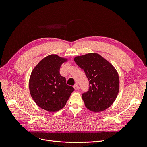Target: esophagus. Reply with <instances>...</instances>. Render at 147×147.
I'll list each match as a JSON object with an SVG mask.
<instances>
[{"label": "esophagus", "mask_w": 147, "mask_h": 147, "mask_svg": "<svg viewBox=\"0 0 147 147\" xmlns=\"http://www.w3.org/2000/svg\"><path fill=\"white\" fill-rule=\"evenodd\" d=\"M73 87H74V89H75V90H77V89H78V88H79L78 84V83H76V84H74V86Z\"/></svg>", "instance_id": "esophagus-1"}]
</instances>
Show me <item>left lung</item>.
<instances>
[{
  "mask_svg": "<svg viewBox=\"0 0 147 147\" xmlns=\"http://www.w3.org/2000/svg\"><path fill=\"white\" fill-rule=\"evenodd\" d=\"M89 80V90L82 94L89 110L101 112L109 108L116 99L120 88L119 74L114 66L97 53H89L74 58Z\"/></svg>",
  "mask_w": 147,
  "mask_h": 147,
  "instance_id": "8db88e82",
  "label": "left lung"
}]
</instances>
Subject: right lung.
I'll return each instance as SVG.
<instances>
[{
	"instance_id": "right-lung-1",
	"label": "right lung",
	"mask_w": 147,
	"mask_h": 147,
	"mask_svg": "<svg viewBox=\"0 0 147 147\" xmlns=\"http://www.w3.org/2000/svg\"><path fill=\"white\" fill-rule=\"evenodd\" d=\"M67 61L52 54L42 59L31 73L28 82L31 96L38 107L48 112L63 109L74 90L59 73L61 65Z\"/></svg>"
}]
</instances>
